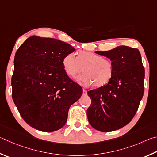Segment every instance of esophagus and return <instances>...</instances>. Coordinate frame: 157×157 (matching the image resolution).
<instances>
[{
    "instance_id": "esophagus-1",
    "label": "esophagus",
    "mask_w": 157,
    "mask_h": 157,
    "mask_svg": "<svg viewBox=\"0 0 157 157\" xmlns=\"http://www.w3.org/2000/svg\"><path fill=\"white\" fill-rule=\"evenodd\" d=\"M83 95H87V91L85 90V89H83Z\"/></svg>"
}]
</instances>
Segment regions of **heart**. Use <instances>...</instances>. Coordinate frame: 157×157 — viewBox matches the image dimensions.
Wrapping results in <instances>:
<instances>
[{
    "instance_id": "obj_1",
    "label": "heart",
    "mask_w": 157,
    "mask_h": 157,
    "mask_svg": "<svg viewBox=\"0 0 157 157\" xmlns=\"http://www.w3.org/2000/svg\"><path fill=\"white\" fill-rule=\"evenodd\" d=\"M62 66L65 73L71 78H75L84 71V73L76 78L77 82L81 85L92 84L94 87L106 84L114 73L112 61L85 51H79L77 58L73 53L67 54L62 59Z\"/></svg>"
}]
</instances>
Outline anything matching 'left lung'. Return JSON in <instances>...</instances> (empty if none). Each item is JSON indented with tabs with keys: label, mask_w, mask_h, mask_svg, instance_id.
Listing matches in <instances>:
<instances>
[{
	"label": "left lung",
	"mask_w": 157,
	"mask_h": 157,
	"mask_svg": "<svg viewBox=\"0 0 157 157\" xmlns=\"http://www.w3.org/2000/svg\"><path fill=\"white\" fill-rule=\"evenodd\" d=\"M95 53L112 61L114 73L107 84L88 91L91 99L88 120L97 130L110 132L126 126L137 111L144 92L145 69L137 49L120 45Z\"/></svg>",
	"instance_id": "1"
}]
</instances>
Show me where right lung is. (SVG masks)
<instances>
[{"label": "right lung", "instance_id": "1", "mask_svg": "<svg viewBox=\"0 0 157 157\" xmlns=\"http://www.w3.org/2000/svg\"><path fill=\"white\" fill-rule=\"evenodd\" d=\"M75 50L59 40L32 36L16 51L12 98L22 119L36 130L53 132L62 128L70 106L83 93L62 66L64 56Z\"/></svg>", "mask_w": 157, "mask_h": 157}]
</instances>
